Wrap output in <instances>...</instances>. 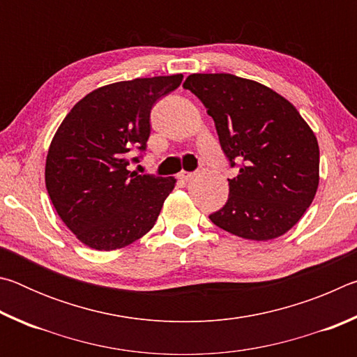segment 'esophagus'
Wrapping results in <instances>:
<instances>
[{
  "label": "esophagus",
  "mask_w": 357,
  "mask_h": 357,
  "mask_svg": "<svg viewBox=\"0 0 357 357\" xmlns=\"http://www.w3.org/2000/svg\"><path fill=\"white\" fill-rule=\"evenodd\" d=\"M178 178L183 179V181H189V179L193 178V173H190V172H181V173L178 174Z\"/></svg>",
  "instance_id": "1"
}]
</instances>
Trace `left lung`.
Instances as JSON below:
<instances>
[{
	"instance_id": "obj_1",
	"label": "left lung",
	"mask_w": 357,
	"mask_h": 357,
	"mask_svg": "<svg viewBox=\"0 0 357 357\" xmlns=\"http://www.w3.org/2000/svg\"><path fill=\"white\" fill-rule=\"evenodd\" d=\"M189 89L213 116L220 148L238 174L211 222L239 238L282 236L310 206L319 181L317 137L293 104L231 74H192Z\"/></svg>"
}]
</instances>
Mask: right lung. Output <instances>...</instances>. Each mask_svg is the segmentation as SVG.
<instances>
[{
    "label": "right lung",
    "mask_w": 357,
    "mask_h": 357,
    "mask_svg": "<svg viewBox=\"0 0 357 357\" xmlns=\"http://www.w3.org/2000/svg\"><path fill=\"white\" fill-rule=\"evenodd\" d=\"M181 82L176 74L102 86L77 102L53 137L47 192L66 227L91 249H121L154 227L176 179L129 165L146 151L154 104Z\"/></svg>",
    "instance_id": "right-lung-1"
}]
</instances>
